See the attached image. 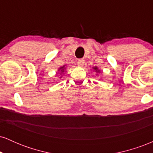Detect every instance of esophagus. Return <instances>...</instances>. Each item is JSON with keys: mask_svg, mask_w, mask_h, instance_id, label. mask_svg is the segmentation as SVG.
<instances>
[{"mask_svg": "<svg viewBox=\"0 0 153 153\" xmlns=\"http://www.w3.org/2000/svg\"><path fill=\"white\" fill-rule=\"evenodd\" d=\"M77 63H78V66L82 67V66H83L84 63H85V60H84V59H78V62H77Z\"/></svg>", "mask_w": 153, "mask_h": 153, "instance_id": "34e87169", "label": "esophagus"}]
</instances>
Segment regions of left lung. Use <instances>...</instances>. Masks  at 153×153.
<instances>
[{
  "label": "left lung",
  "instance_id": "obj_1",
  "mask_svg": "<svg viewBox=\"0 0 153 153\" xmlns=\"http://www.w3.org/2000/svg\"><path fill=\"white\" fill-rule=\"evenodd\" d=\"M93 69H94V71L96 72V75H99V74H101V71L100 69H99V68L98 67H93Z\"/></svg>",
  "mask_w": 153,
  "mask_h": 153
}]
</instances>
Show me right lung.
I'll return each mask as SVG.
<instances>
[{
  "label": "right lung",
  "mask_w": 153,
  "mask_h": 153,
  "mask_svg": "<svg viewBox=\"0 0 153 153\" xmlns=\"http://www.w3.org/2000/svg\"><path fill=\"white\" fill-rule=\"evenodd\" d=\"M66 65H63L62 67H60V68H58V70H57V73H59V75H61V76L59 77V78H62V74L65 73V72H66Z\"/></svg>",
  "instance_id": "obj_1"
}]
</instances>
